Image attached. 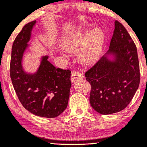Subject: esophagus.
Listing matches in <instances>:
<instances>
[{"mask_svg":"<svg viewBox=\"0 0 147 147\" xmlns=\"http://www.w3.org/2000/svg\"><path fill=\"white\" fill-rule=\"evenodd\" d=\"M83 74L79 73L78 72H72L71 74V78H70V80L72 83H75V82L79 81V80L83 79Z\"/></svg>","mask_w":147,"mask_h":147,"instance_id":"esophagus-1","label":"esophagus"}]
</instances>
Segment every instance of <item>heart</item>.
<instances>
[{"mask_svg": "<svg viewBox=\"0 0 147 147\" xmlns=\"http://www.w3.org/2000/svg\"><path fill=\"white\" fill-rule=\"evenodd\" d=\"M89 30L88 26L79 27L67 33L61 41L62 48L68 52H75L81 48L79 58L86 64L98 58L104 39L103 31L98 27L94 28L86 38Z\"/></svg>", "mask_w": 147, "mask_h": 147, "instance_id": "b5f03b06", "label": "heart"}]
</instances>
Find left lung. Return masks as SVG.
Listing matches in <instances>:
<instances>
[{
    "label": "left lung",
    "instance_id": "obj_1",
    "mask_svg": "<svg viewBox=\"0 0 147 147\" xmlns=\"http://www.w3.org/2000/svg\"><path fill=\"white\" fill-rule=\"evenodd\" d=\"M91 85L89 101L101 114L126 108L140 83L139 62L136 45L118 21L107 52L85 74Z\"/></svg>",
    "mask_w": 147,
    "mask_h": 147
}]
</instances>
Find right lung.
Listing matches in <instances>:
<instances>
[{"label":"right lung","instance_id":"obj_1","mask_svg":"<svg viewBox=\"0 0 147 147\" xmlns=\"http://www.w3.org/2000/svg\"><path fill=\"white\" fill-rule=\"evenodd\" d=\"M36 23L34 21L27 23L13 42L10 75L17 97L27 110L40 117L56 118L67 107L71 72L56 68L48 60V55L42 56L36 72L25 71L23 55L29 46Z\"/></svg>","mask_w":147,"mask_h":147}]
</instances>
